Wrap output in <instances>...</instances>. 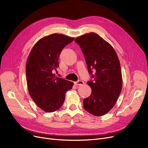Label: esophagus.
<instances>
[{
	"label": "esophagus",
	"mask_w": 148,
	"mask_h": 148,
	"mask_svg": "<svg viewBox=\"0 0 148 148\" xmlns=\"http://www.w3.org/2000/svg\"><path fill=\"white\" fill-rule=\"evenodd\" d=\"M84 84V82L82 80H78L74 83V84L75 86H81V85H83Z\"/></svg>",
	"instance_id": "esophagus-1"
}]
</instances>
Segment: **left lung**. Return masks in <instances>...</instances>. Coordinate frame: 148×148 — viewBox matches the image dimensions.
<instances>
[{"instance_id":"obj_1","label":"left lung","mask_w":148,"mask_h":148,"mask_svg":"<svg viewBox=\"0 0 148 148\" xmlns=\"http://www.w3.org/2000/svg\"><path fill=\"white\" fill-rule=\"evenodd\" d=\"M91 80L87 83L90 95L83 99L84 109L97 116H103L113 107L121 94L122 78L120 62L112 45L95 33L77 37Z\"/></svg>"}]
</instances>
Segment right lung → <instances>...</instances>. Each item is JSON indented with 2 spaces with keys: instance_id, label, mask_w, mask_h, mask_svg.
<instances>
[{
  "instance_id": "1",
  "label": "right lung",
  "mask_w": 148,
  "mask_h": 148,
  "mask_svg": "<svg viewBox=\"0 0 148 148\" xmlns=\"http://www.w3.org/2000/svg\"><path fill=\"white\" fill-rule=\"evenodd\" d=\"M74 38L54 34L45 36L34 46L28 57L26 80L29 95L35 104L45 112H55L62 107L65 93L73 83L54 76L59 67V57L65 47Z\"/></svg>"
}]
</instances>
